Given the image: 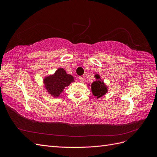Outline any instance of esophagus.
<instances>
[{
	"mask_svg": "<svg viewBox=\"0 0 157 157\" xmlns=\"http://www.w3.org/2000/svg\"><path fill=\"white\" fill-rule=\"evenodd\" d=\"M78 80H79V81L80 82H84V78L82 77H78Z\"/></svg>",
	"mask_w": 157,
	"mask_h": 157,
	"instance_id": "34e87169",
	"label": "esophagus"
}]
</instances>
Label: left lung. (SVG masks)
Returning <instances> with one entry per match:
<instances>
[{"label":"left lung","instance_id":"1","mask_svg":"<svg viewBox=\"0 0 157 157\" xmlns=\"http://www.w3.org/2000/svg\"><path fill=\"white\" fill-rule=\"evenodd\" d=\"M96 80L94 81L91 84V90L94 96L97 99L101 98L108 92V86L103 82V80L100 78V76L98 74L95 75ZM90 86V84H88Z\"/></svg>","mask_w":157,"mask_h":157}]
</instances>
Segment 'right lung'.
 Listing matches in <instances>:
<instances>
[{
    "mask_svg": "<svg viewBox=\"0 0 157 157\" xmlns=\"http://www.w3.org/2000/svg\"><path fill=\"white\" fill-rule=\"evenodd\" d=\"M74 77L67 74L63 68H59L50 75L46 76L43 79L44 88L52 96L58 98L65 87L69 86L74 81Z\"/></svg>",
    "mask_w": 157,
    "mask_h": 157,
    "instance_id": "obj_1",
    "label": "right lung"
}]
</instances>
